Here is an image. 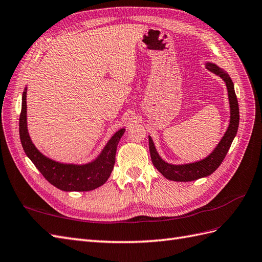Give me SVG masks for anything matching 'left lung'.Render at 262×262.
Returning <instances> with one entry per match:
<instances>
[{"label": "left lung", "mask_w": 262, "mask_h": 262, "mask_svg": "<svg viewBox=\"0 0 262 262\" xmlns=\"http://www.w3.org/2000/svg\"><path fill=\"white\" fill-rule=\"evenodd\" d=\"M205 66L207 70H209L211 73L218 75L226 84L230 107L229 125H228V128L224 134L223 138L220 139V142L217 144L216 147H214L213 150L209 155L205 157L204 159L198 160V162H193L189 164L176 165L165 162V160L159 156L155 144L152 142V138L148 136L149 151L154 166L156 167V169L162 173L165 178L173 180V182H192V180L211 175V173L220 166V164L223 163V160L225 159L227 152L229 150L238 132L239 106L236 93H234V86L230 76L228 75V73H226V71L220 69L216 64L207 62Z\"/></svg>", "instance_id": "1"}]
</instances>
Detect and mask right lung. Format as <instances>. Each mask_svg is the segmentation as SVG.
<instances>
[{
    "instance_id": "obj_1",
    "label": "right lung",
    "mask_w": 262,
    "mask_h": 262,
    "mask_svg": "<svg viewBox=\"0 0 262 262\" xmlns=\"http://www.w3.org/2000/svg\"><path fill=\"white\" fill-rule=\"evenodd\" d=\"M26 91L28 87H25L22 95L19 138L26 156L32 160L45 179L64 191H90L104 185L113 171L117 145L124 135L125 128H120L114 134L99 155L90 163L78 165L56 162L39 151L30 137L26 116Z\"/></svg>"
}]
</instances>
